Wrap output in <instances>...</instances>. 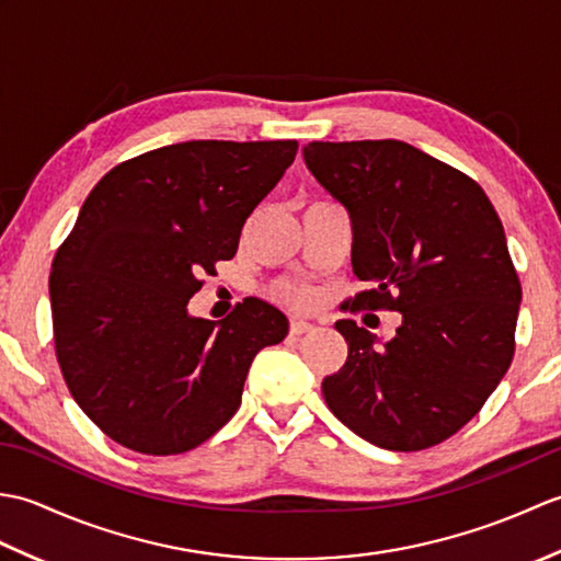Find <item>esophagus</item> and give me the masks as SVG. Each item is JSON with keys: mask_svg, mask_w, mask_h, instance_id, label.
Returning <instances> with one entry per match:
<instances>
[{"mask_svg": "<svg viewBox=\"0 0 561 561\" xmlns=\"http://www.w3.org/2000/svg\"><path fill=\"white\" fill-rule=\"evenodd\" d=\"M291 335H306V332H313V325L306 323V320H291Z\"/></svg>", "mask_w": 561, "mask_h": 561, "instance_id": "1", "label": "esophagus"}]
</instances>
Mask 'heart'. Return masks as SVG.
Returning <instances> with one entry per match:
<instances>
[{
    "label": "heart",
    "instance_id": "1",
    "mask_svg": "<svg viewBox=\"0 0 561 561\" xmlns=\"http://www.w3.org/2000/svg\"><path fill=\"white\" fill-rule=\"evenodd\" d=\"M277 296L282 301L294 304V306H311L313 304V291L301 284H279Z\"/></svg>",
    "mask_w": 561,
    "mask_h": 561
}]
</instances>
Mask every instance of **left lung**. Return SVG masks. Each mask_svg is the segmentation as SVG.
Instances as JSON below:
<instances>
[{
    "instance_id": "8db88e82",
    "label": "left lung",
    "mask_w": 561,
    "mask_h": 561,
    "mask_svg": "<svg viewBox=\"0 0 561 561\" xmlns=\"http://www.w3.org/2000/svg\"><path fill=\"white\" fill-rule=\"evenodd\" d=\"M308 171L352 219V270L366 291L350 311H398L378 344L335 328L347 362L323 380L330 412L368 444L424 450L482 410L516 350L520 282L484 190L398 139L311 141Z\"/></svg>"
}]
</instances>
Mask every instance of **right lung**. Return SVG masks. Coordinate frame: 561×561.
Instances as JSON below:
<instances>
[{
    "label": "right lung",
    "instance_id": "1",
    "mask_svg": "<svg viewBox=\"0 0 561 561\" xmlns=\"http://www.w3.org/2000/svg\"><path fill=\"white\" fill-rule=\"evenodd\" d=\"M296 139H195L117 163L91 190L50 272L55 354L71 398L145 456L205 444L236 414L255 354L289 320L245 299L219 323L187 313L199 274L231 260Z\"/></svg>",
    "mask_w": 561,
    "mask_h": 561
}]
</instances>
